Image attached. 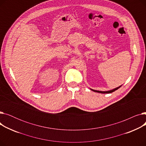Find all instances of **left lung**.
I'll list each match as a JSON object with an SVG mask.
<instances>
[{"instance_id": "left-lung-1", "label": "left lung", "mask_w": 146, "mask_h": 146, "mask_svg": "<svg viewBox=\"0 0 146 146\" xmlns=\"http://www.w3.org/2000/svg\"><path fill=\"white\" fill-rule=\"evenodd\" d=\"M120 87H121V86L117 88H115L111 90H108V91H99V90H94V89H90L92 90H93L94 92H98V93H101V94H110V93H112L113 92L115 91L116 90H117L118 89H119Z\"/></svg>"}]
</instances>
